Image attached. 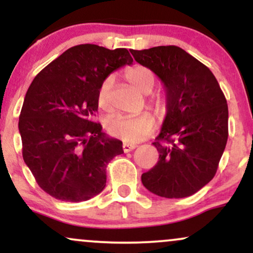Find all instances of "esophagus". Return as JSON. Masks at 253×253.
Here are the masks:
<instances>
[{
  "label": "esophagus",
  "instance_id": "obj_1",
  "mask_svg": "<svg viewBox=\"0 0 253 253\" xmlns=\"http://www.w3.org/2000/svg\"><path fill=\"white\" fill-rule=\"evenodd\" d=\"M136 147V145H133V144H124L123 145V149H124V152H130V151H133Z\"/></svg>",
  "mask_w": 253,
  "mask_h": 253
}]
</instances>
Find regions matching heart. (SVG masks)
I'll list each match as a JSON object with an SVG mask.
<instances>
[{"label": "heart", "mask_w": 253, "mask_h": 253, "mask_svg": "<svg viewBox=\"0 0 253 253\" xmlns=\"http://www.w3.org/2000/svg\"><path fill=\"white\" fill-rule=\"evenodd\" d=\"M125 77L133 88L143 94H149L153 89L156 78L150 69L143 65H134L125 71ZM113 84V78L107 77L100 85L97 92V103L101 108L108 106V94ZM156 106L163 103V98L157 96L153 100ZM106 128L110 135L124 139L125 141L135 143L147 136L155 129V119L149 113L128 117V115H113L107 119Z\"/></svg>", "instance_id": "1"}]
</instances>
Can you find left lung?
I'll return each mask as SVG.
<instances>
[{"mask_svg": "<svg viewBox=\"0 0 253 253\" xmlns=\"http://www.w3.org/2000/svg\"><path fill=\"white\" fill-rule=\"evenodd\" d=\"M164 84L167 115L153 145L159 161L141 175L144 187L167 199L195 194L211 181L228 138V107L215 76L177 46L130 50Z\"/></svg>", "mask_w": 253, "mask_h": 253, "instance_id": "left-lung-1", "label": "left lung"}]
</instances>
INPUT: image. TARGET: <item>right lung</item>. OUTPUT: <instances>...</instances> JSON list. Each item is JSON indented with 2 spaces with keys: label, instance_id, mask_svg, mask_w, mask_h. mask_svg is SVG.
<instances>
[{
  "label": "right lung",
  "instance_id": "1",
  "mask_svg": "<svg viewBox=\"0 0 253 253\" xmlns=\"http://www.w3.org/2000/svg\"><path fill=\"white\" fill-rule=\"evenodd\" d=\"M126 48L83 43L37 75L19 118L22 157L43 191L66 202L86 201L106 187V168L123 143L94 123L100 85L130 65Z\"/></svg>",
  "mask_w": 253,
  "mask_h": 253
}]
</instances>
